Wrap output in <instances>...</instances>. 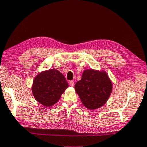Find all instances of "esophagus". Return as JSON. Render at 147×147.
<instances>
[{"label": "esophagus", "instance_id": "1", "mask_svg": "<svg viewBox=\"0 0 147 147\" xmlns=\"http://www.w3.org/2000/svg\"><path fill=\"white\" fill-rule=\"evenodd\" d=\"M69 85H70L71 87H73L74 85V82H73V81H70V82H69Z\"/></svg>", "mask_w": 147, "mask_h": 147}]
</instances>
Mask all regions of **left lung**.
I'll return each mask as SVG.
<instances>
[{"label":"left lung","instance_id":"obj_1","mask_svg":"<svg viewBox=\"0 0 147 147\" xmlns=\"http://www.w3.org/2000/svg\"><path fill=\"white\" fill-rule=\"evenodd\" d=\"M75 90L85 107L89 110L100 108L110 96L113 84L104 71L87 69L75 84Z\"/></svg>","mask_w":147,"mask_h":147}]
</instances>
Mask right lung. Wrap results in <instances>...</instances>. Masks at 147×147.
Here are the masks:
<instances>
[{
    "label": "right lung",
    "mask_w": 147,
    "mask_h": 147,
    "mask_svg": "<svg viewBox=\"0 0 147 147\" xmlns=\"http://www.w3.org/2000/svg\"><path fill=\"white\" fill-rule=\"evenodd\" d=\"M68 86V83L62 73L55 69H49L35 77L32 92L37 101L49 107L57 103Z\"/></svg>",
    "instance_id": "obj_1"
}]
</instances>
